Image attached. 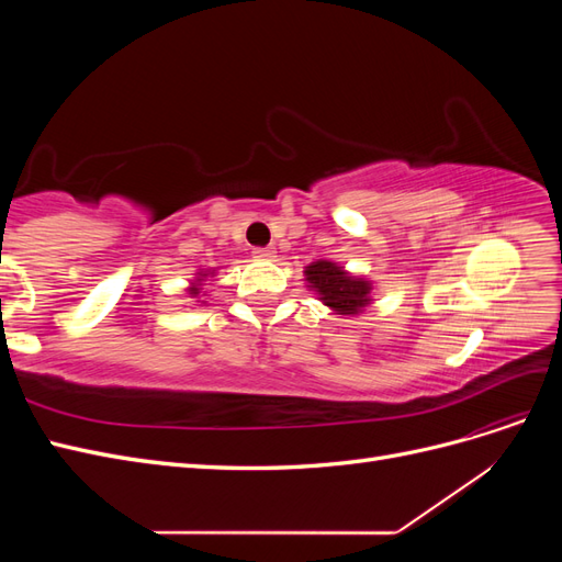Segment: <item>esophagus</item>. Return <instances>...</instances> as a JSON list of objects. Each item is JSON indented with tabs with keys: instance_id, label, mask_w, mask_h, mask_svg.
<instances>
[{
	"instance_id": "34e87169",
	"label": "esophagus",
	"mask_w": 562,
	"mask_h": 562,
	"mask_svg": "<svg viewBox=\"0 0 562 562\" xmlns=\"http://www.w3.org/2000/svg\"><path fill=\"white\" fill-rule=\"evenodd\" d=\"M252 258H258V260H274V258H277V250H271V248H255V250H252Z\"/></svg>"
}]
</instances>
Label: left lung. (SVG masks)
I'll return each mask as SVG.
<instances>
[{
  "mask_svg": "<svg viewBox=\"0 0 562 562\" xmlns=\"http://www.w3.org/2000/svg\"><path fill=\"white\" fill-rule=\"evenodd\" d=\"M304 281L318 300L339 316H359L372 302V283L353 277L345 267L330 260H316L304 267Z\"/></svg>",
  "mask_w": 562,
  "mask_h": 562,
  "instance_id": "obj_1",
  "label": "left lung"
}]
</instances>
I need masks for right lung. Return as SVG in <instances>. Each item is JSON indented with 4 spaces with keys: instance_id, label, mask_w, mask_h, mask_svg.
<instances>
[{
    "instance_id": "1",
    "label": "right lung",
    "mask_w": 562,
    "mask_h": 562,
    "mask_svg": "<svg viewBox=\"0 0 562 562\" xmlns=\"http://www.w3.org/2000/svg\"><path fill=\"white\" fill-rule=\"evenodd\" d=\"M215 274V269H206V271H196V277H194V281L190 283V288H187V293H190V297H194L196 302H201V304H206V300H201V293H203V281H206L209 277H213ZM206 295V293H203Z\"/></svg>"
}]
</instances>
